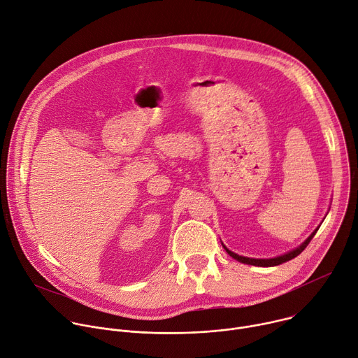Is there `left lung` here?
I'll list each match as a JSON object with an SVG mask.
<instances>
[{"instance_id":"obj_1","label":"left lung","mask_w":358,"mask_h":358,"mask_svg":"<svg viewBox=\"0 0 358 358\" xmlns=\"http://www.w3.org/2000/svg\"><path fill=\"white\" fill-rule=\"evenodd\" d=\"M319 227H320V224L317 226V229H315V231H313L299 247H296V248H294V250H291V251H288V252H285V254H282V255L273 257V258H250V257H243V255H238V254L233 252L231 250H229L223 243H222V245H223V248L227 251V254H229L230 257H233L234 259H237L238 262L248 264V265H255V266H275V265L283 264V262H287V261H289V259L298 257V255L306 248V245L310 243V240L313 238V236L316 234V231L319 230Z\"/></svg>"}]
</instances>
